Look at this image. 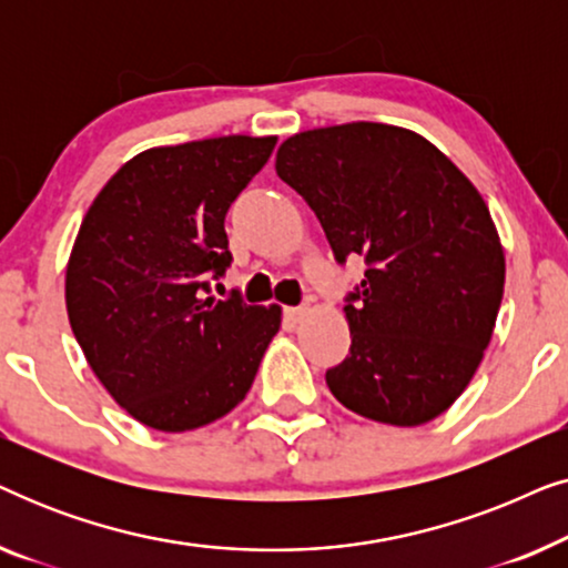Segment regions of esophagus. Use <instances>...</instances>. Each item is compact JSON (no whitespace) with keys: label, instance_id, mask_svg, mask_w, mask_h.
<instances>
[{"label":"esophagus","instance_id":"1","mask_svg":"<svg viewBox=\"0 0 568 568\" xmlns=\"http://www.w3.org/2000/svg\"><path fill=\"white\" fill-rule=\"evenodd\" d=\"M305 305H297V307H286L284 310V317H286V321H290V323H297L300 321V317L302 315H305Z\"/></svg>","mask_w":568,"mask_h":568}]
</instances>
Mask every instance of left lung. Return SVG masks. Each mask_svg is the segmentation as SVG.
<instances>
[{
    "instance_id": "left-lung-1",
    "label": "left lung",
    "mask_w": 568,
    "mask_h": 568,
    "mask_svg": "<svg viewBox=\"0 0 568 568\" xmlns=\"http://www.w3.org/2000/svg\"><path fill=\"white\" fill-rule=\"evenodd\" d=\"M276 173L341 266L367 263L344 297L352 348L325 372L331 393L372 422L437 418L476 375L504 294L499 235L476 185L424 136L369 121L290 136Z\"/></svg>"
}]
</instances>
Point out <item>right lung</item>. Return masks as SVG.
<instances>
[{"label":"right lung","mask_w":568,"mask_h":568,"mask_svg":"<svg viewBox=\"0 0 568 568\" xmlns=\"http://www.w3.org/2000/svg\"><path fill=\"white\" fill-rule=\"evenodd\" d=\"M276 136H220L129 160L84 214L67 266V313L92 372L121 408L158 432L230 414L251 390L276 305L206 297L232 253V201Z\"/></svg>","instance_id":"obj_1"}]
</instances>
